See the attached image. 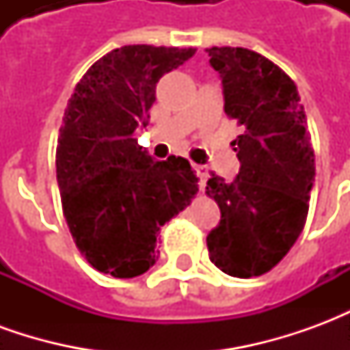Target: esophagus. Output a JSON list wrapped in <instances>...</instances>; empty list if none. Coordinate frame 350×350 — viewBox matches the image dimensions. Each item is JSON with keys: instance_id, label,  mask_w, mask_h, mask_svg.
Instances as JSON below:
<instances>
[{"instance_id": "esophagus-1", "label": "esophagus", "mask_w": 350, "mask_h": 350, "mask_svg": "<svg viewBox=\"0 0 350 350\" xmlns=\"http://www.w3.org/2000/svg\"><path fill=\"white\" fill-rule=\"evenodd\" d=\"M193 168L197 170V176L200 178V187H204L206 180H208V168L204 165H193Z\"/></svg>"}]
</instances>
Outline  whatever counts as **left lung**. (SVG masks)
<instances>
[{
  "instance_id": "left-lung-1",
  "label": "left lung",
  "mask_w": 350,
  "mask_h": 350,
  "mask_svg": "<svg viewBox=\"0 0 350 350\" xmlns=\"http://www.w3.org/2000/svg\"><path fill=\"white\" fill-rule=\"evenodd\" d=\"M206 52L223 80L225 114L242 129L230 142L240 161L236 180L212 174L206 185L221 210L206 243L221 271L255 278L285 257L306 225L315 153L296 84L283 69L247 49Z\"/></svg>"
}]
</instances>
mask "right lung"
<instances>
[{"label": "right lung", "mask_w": 350, "mask_h": 350, "mask_svg": "<svg viewBox=\"0 0 350 350\" xmlns=\"http://www.w3.org/2000/svg\"><path fill=\"white\" fill-rule=\"evenodd\" d=\"M195 52L150 44L112 50L88 69L65 108L56 148L65 221L80 255L112 278L150 270L161 227L197 195L189 161H153L135 138L148 125L161 77Z\"/></svg>", "instance_id": "1"}]
</instances>
